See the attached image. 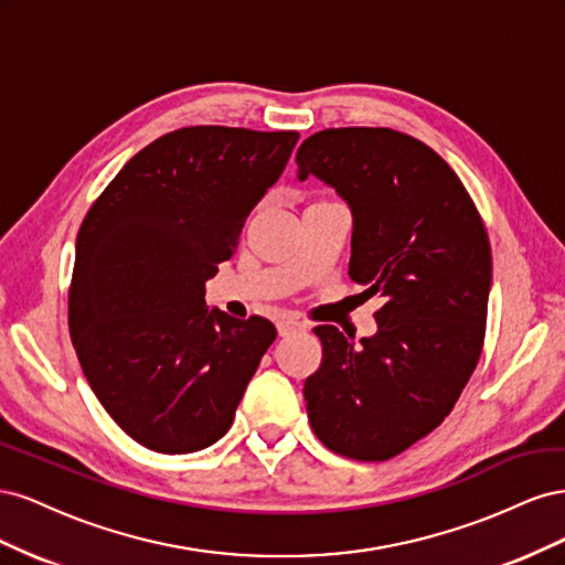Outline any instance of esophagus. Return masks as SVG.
Returning <instances> with one entry per match:
<instances>
[{
    "mask_svg": "<svg viewBox=\"0 0 565 565\" xmlns=\"http://www.w3.org/2000/svg\"><path fill=\"white\" fill-rule=\"evenodd\" d=\"M306 324L301 322V320H297V318H280L278 320V332H280V337H287V334H292V332H297V330H303Z\"/></svg>",
    "mask_w": 565,
    "mask_h": 565,
    "instance_id": "34e87169",
    "label": "esophagus"
}]
</instances>
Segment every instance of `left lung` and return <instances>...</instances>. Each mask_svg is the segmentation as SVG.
Segmentation results:
<instances>
[{
    "instance_id": "1",
    "label": "left lung",
    "mask_w": 565,
    "mask_h": 565,
    "mask_svg": "<svg viewBox=\"0 0 565 565\" xmlns=\"http://www.w3.org/2000/svg\"><path fill=\"white\" fill-rule=\"evenodd\" d=\"M353 214L349 276L382 299L377 334L353 344L313 330L320 367L303 384L313 434L332 452L384 461L450 415L481 358L492 256L483 218L450 164L386 127L324 129L297 150Z\"/></svg>"
}]
</instances>
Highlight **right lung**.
Wrapping results in <instances>:
<instances>
[{
	"label": "right lung",
	"instance_id": "obj_1",
	"mask_svg": "<svg viewBox=\"0 0 565 565\" xmlns=\"http://www.w3.org/2000/svg\"><path fill=\"white\" fill-rule=\"evenodd\" d=\"M297 131L183 127L119 169L84 216L67 324L84 377L119 429L183 455L224 436L276 341L262 316L204 303Z\"/></svg>",
	"mask_w": 565,
	"mask_h": 565
}]
</instances>
